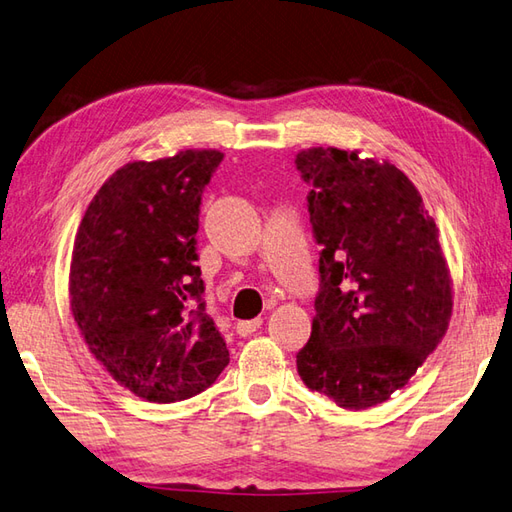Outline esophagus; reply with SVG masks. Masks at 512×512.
I'll return each mask as SVG.
<instances>
[{
	"label": "esophagus",
	"mask_w": 512,
	"mask_h": 512,
	"mask_svg": "<svg viewBox=\"0 0 512 512\" xmlns=\"http://www.w3.org/2000/svg\"><path fill=\"white\" fill-rule=\"evenodd\" d=\"M260 324H263V320H260V317H254V320H243V322L236 324V333L241 335V337H249V335L258 331Z\"/></svg>",
	"instance_id": "1"
}]
</instances>
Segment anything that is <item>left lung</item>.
<instances>
[{"label":"left lung","instance_id":"8db88e82","mask_svg":"<svg viewBox=\"0 0 512 512\" xmlns=\"http://www.w3.org/2000/svg\"><path fill=\"white\" fill-rule=\"evenodd\" d=\"M295 168L311 186L320 291L309 342L295 355L306 388L344 410L388 401L445 337L451 280L438 227L388 162L309 149Z\"/></svg>","mask_w":512,"mask_h":512}]
</instances>
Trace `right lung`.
<instances>
[{
	"mask_svg": "<svg viewBox=\"0 0 512 512\" xmlns=\"http://www.w3.org/2000/svg\"><path fill=\"white\" fill-rule=\"evenodd\" d=\"M219 151H181L116 170L78 227L70 300L85 344L151 403L203 392L230 363L197 267L201 195Z\"/></svg>",
	"mask_w": 512,
	"mask_h": 512,
	"instance_id": "obj_1",
	"label": "right lung"
}]
</instances>
